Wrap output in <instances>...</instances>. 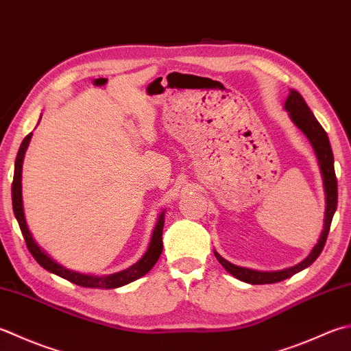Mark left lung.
<instances>
[{
    "mask_svg": "<svg viewBox=\"0 0 351 351\" xmlns=\"http://www.w3.org/2000/svg\"><path fill=\"white\" fill-rule=\"evenodd\" d=\"M285 109L289 112V117L293 121V125L307 136L308 141H311L315 154H317V158H318L322 181H324L326 204H327L326 205V216H324V228H322V232L318 239V243L313 246V250L303 260V262H300L298 265L287 267V269H281V271L263 272V271L248 269V267H240L237 265L230 263L228 260H225L221 254L215 251V256L219 260V263H221L232 277H236V278L242 280V281H245V283H250V285L278 283V281L289 278L293 276V274L306 269L307 266H311L315 260L318 258L322 248H324L328 231H330L332 219H333V215L336 211V205H338V181H336V175H335L332 146H330V141H328L326 130L322 129L318 120L315 119V115L312 114L311 108L307 106V103L303 99V95H301L298 91H295V89H291L289 97L286 99V103H285Z\"/></svg>",
    "mask_w": 351,
    "mask_h": 351,
    "instance_id": "8db88e82",
    "label": "left lung"
}]
</instances>
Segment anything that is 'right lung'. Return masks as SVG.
Here are the masks:
<instances>
[{"label":"right lung","instance_id":"add662e5","mask_svg":"<svg viewBox=\"0 0 351 351\" xmlns=\"http://www.w3.org/2000/svg\"><path fill=\"white\" fill-rule=\"evenodd\" d=\"M32 132L25 136L21 143L18 155H16V161H15V173H13V182H12V205H13V213H15V217L19 223L21 232H23L24 240L27 243V248L32 252V256L34 260L47 269L48 272L56 274V276L65 278L71 283L77 285V286H84V287H99V289H115V287L125 286L130 281L138 280L140 277L146 276V274L152 269L155 263L160 258L161 252H162V228H164V211L158 217V222L154 228L152 232V239H150L149 248L146 254L130 267L125 271L111 274V276H86V274H80L71 269H66L65 266H62L59 263L54 262V260L48 256V254L40 248V246L34 242V239L32 236V232L27 226L25 222V216H24V207H23V191H21V178H23V161H24V155L27 146L32 140Z\"/></svg>","mask_w":351,"mask_h":351}]
</instances>
